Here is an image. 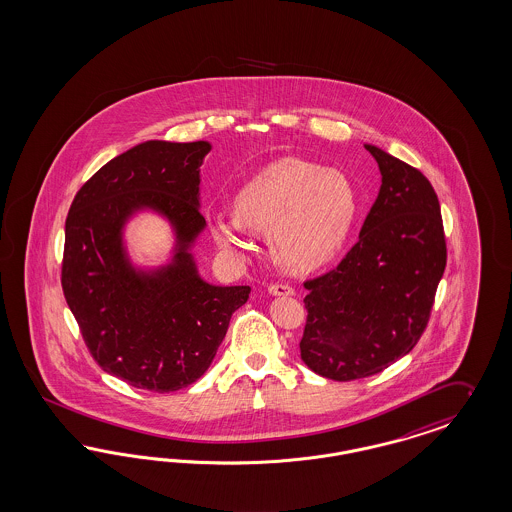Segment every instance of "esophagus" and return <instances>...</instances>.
Instances as JSON below:
<instances>
[{
  "instance_id": "obj_1",
  "label": "esophagus",
  "mask_w": 512,
  "mask_h": 512,
  "mask_svg": "<svg viewBox=\"0 0 512 512\" xmlns=\"http://www.w3.org/2000/svg\"><path fill=\"white\" fill-rule=\"evenodd\" d=\"M268 293H270L272 297H293V295H295V289L289 287V285H285V283H272V285L268 287Z\"/></svg>"
}]
</instances>
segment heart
<instances>
[{
	"label": "heart",
	"instance_id": "heart-1",
	"mask_svg": "<svg viewBox=\"0 0 512 512\" xmlns=\"http://www.w3.org/2000/svg\"><path fill=\"white\" fill-rule=\"evenodd\" d=\"M357 208V191L344 172L283 157L247 179L232 198V215L210 219V234L225 253L240 259L247 251L246 230L265 232L276 265L308 274L340 253Z\"/></svg>",
	"mask_w": 512,
	"mask_h": 512
}]
</instances>
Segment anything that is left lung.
<instances>
[{
  "instance_id": "1",
  "label": "left lung",
  "mask_w": 512,
  "mask_h": 512,
  "mask_svg": "<svg viewBox=\"0 0 512 512\" xmlns=\"http://www.w3.org/2000/svg\"><path fill=\"white\" fill-rule=\"evenodd\" d=\"M382 185L357 244L335 270L304 283L300 359L336 382L388 369L429 321L446 266L441 206L429 179L365 143Z\"/></svg>"
}]
</instances>
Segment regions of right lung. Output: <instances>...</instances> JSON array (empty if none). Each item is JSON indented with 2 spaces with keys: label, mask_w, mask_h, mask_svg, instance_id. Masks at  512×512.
<instances>
[{
  "label": "right lung",
  "mask_w": 512,
  "mask_h": 512,
  "mask_svg": "<svg viewBox=\"0 0 512 512\" xmlns=\"http://www.w3.org/2000/svg\"><path fill=\"white\" fill-rule=\"evenodd\" d=\"M208 141L149 140L109 160L79 189L66 219L62 289L92 357L134 388H187L212 365L249 285H213L193 249L206 229L200 166ZM173 229L168 264L136 266L123 242L138 213Z\"/></svg>",
  "instance_id": "obj_1"
}]
</instances>
